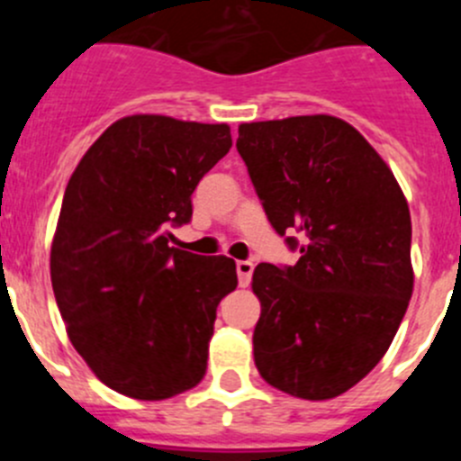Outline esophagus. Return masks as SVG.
<instances>
[{
  "label": "esophagus",
  "mask_w": 461,
  "mask_h": 461,
  "mask_svg": "<svg viewBox=\"0 0 461 461\" xmlns=\"http://www.w3.org/2000/svg\"><path fill=\"white\" fill-rule=\"evenodd\" d=\"M236 272H239L240 287H248L249 278H252V272H254V263L252 260H239V263H236Z\"/></svg>",
  "instance_id": "1"
}]
</instances>
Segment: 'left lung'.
<instances>
[{
	"mask_svg": "<svg viewBox=\"0 0 461 461\" xmlns=\"http://www.w3.org/2000/svg\"><path fill=\"white\" fill-rule=\"evenodd\" d=\"M236 149L274 230L303 234L296 265L254 269V364L292 397H339L388 352L412 296L406 196L373 144L334 115L243 122Z\"/></svg>",
	"mask_w": 461,
	"mask_h": 461,
	"instance_id": "obj_1",
	"label": "left lung"
}]
</instances>
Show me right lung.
Segmentation results:
<instances>
[{
  "instance_id": "add662e5",
  "label": "right lung",
  "mask_w": 461,
  "mask_h": 461,
  "mask_svg": "<svg viewBox=\"0 0 461 461\" xmlns=\"http://www.w3.org/2000/svg\"><path fill=\"white\" fill-rule=\"evenodd\" d=\"M230 124L120 118L88 147L64 192L50 283L67 334L120 394L162 402L207 373L216 308L236 263L169 248L192 194L230 151Z\"/></svg>"
}]
</instances>
